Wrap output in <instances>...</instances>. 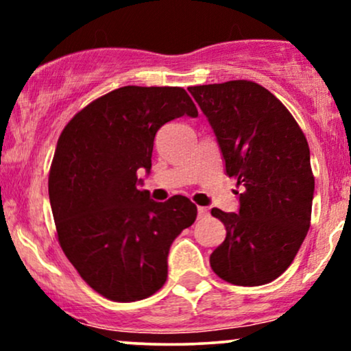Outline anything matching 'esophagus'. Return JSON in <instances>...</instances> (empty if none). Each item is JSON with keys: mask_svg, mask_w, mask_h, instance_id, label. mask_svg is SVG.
<instances>
[{"mask_svg": "<svg viewBox=\"0 0 351 351\" xmlns=\"http://www.w3.org/2000/svg\"><path fill=\"white\" fill-rule=\"evenodd\" d=\"M204 216H208V209L203 206H198V217H204Z\"/></svg>", "mask_w": 351, "mask_h": 351, "instance_id": "esophagus-1", "label": "esophagus"}]
</instances>
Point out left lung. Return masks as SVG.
<instances>
[{
  "label": "left lung",
  "mask_w": 351,
  "mask_h": 351,
  "mask_svg": "<svg viewBox=\"0 0 351 351\" xmlns=\"http://www.w3.org/2000/svg\"><path fill=\"white\" fill-rule=\"evenodd\" d=\"M208 117L241 186L239 213L213 208L226 239L209 257L213 272L243 287L287 271L310 228L315 178L304 132L287 107L252 80L188 87Z\"/></svg>",
  "instance_id": "left-lung-1"
}]
</instances>
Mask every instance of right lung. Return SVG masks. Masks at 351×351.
<instances>
[{
    "label": "right lung",
    "instance_id": "1",
    "mask_svg": "<svg viewBox=\"0 0 351 351\" xmlns=\"http://www.w3.org/2000/svg\"><path fill=\"white\" fill-rule=\"evenodd\" d=\"M198 108L181 87L125 86L92 100L64 127L49 171V199L64 254L88 287L114 302L163 287L175 237L195 223L186 196L165 203L138 189L158 128Z\"/></svg>",
    "mask_w": 351,
    "mask_h": 351
}]
</instances>
